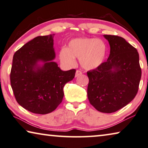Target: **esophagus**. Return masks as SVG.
<instances>
[{"instance_id": "1", "label": "esophagus", "mask_w": 148, "mask_h": 148, "mask_svg": "<svg viewBox=\"0 0 148 148\" xmlns=\"http://www.w3.org/2000/svg\"><path fill=\"white\" fill-rule=\"evenodd\" d=\"M82 73H82L81 71H79V70H77L75 73V77L80 76L81 75H82Z\"/></svg>"}]
</instances>
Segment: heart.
Segmentation results:
<instances>
[{
	"mask_svg": "<svg viewBox=\"0 0 148 148\" xmlns=\"http://www.w3.org/2000/svg\"><path fill=\"white\" fill-rule=\"evenodd\" d=\"M107 52L106 43L94 38H75L70 41L68 48H63L60 59L67 65H73L79 58L81 66L87 70L94 69L103 64Z\"/></svg>",
	"mask_w": 148,
	"mask_h": 148,
	"instance_id": "obj_1",
	"label": "heart"
}]
</instances>
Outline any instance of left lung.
<instances>
[{"mask_svg": "<svg viewBox=\"0 0 148 148\" xmlns=\"http://www.w3.org/2000/svg\"><path fill=\"white\" fill-rule=\"evenodd\" d=\"M110 46L108 60L87 72V94L93 107L111 113L125 107L136 95L142 71L134 47L117 35H104Z\"/></svg>", "mask_w": 148, "mask_h": 148, "instance_id": "8db88e82", "label": "left lung"}]
</instances>
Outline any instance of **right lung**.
<instances>
[{"label":"right lung","instance_id":"obj_1","mask_svg":"<svg viewBox=\"0 0 148 148\" xmlns=\"http://www.w3.org/2000/svg\"><path fill=\"white\" fill-rule=\"evenodd\" d=\"M54 34L38 36L15 52L10 83L16 100L25 110L37 114L55 110L64 98V86L73 79L76 70L62 71L52 60ZM42 61L40 66L38 62Z\"/></svg>","mask_w":148,"mask_h":148}]
</instances>
